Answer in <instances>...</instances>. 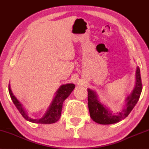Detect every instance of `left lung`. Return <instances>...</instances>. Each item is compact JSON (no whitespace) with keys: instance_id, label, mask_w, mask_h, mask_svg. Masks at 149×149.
<instances>
[{"instance_id":"1","label":"left lung","mask_w":149,"mask_h":149,"mask_svg":"<svg viewBox=\"0 0 149 149\" xmlns=\"http://www.w3.org/2000/svg\"><path fill=\"white\" fill-rule=\"evenodd\" d=\"M135 78V87L125 99V108L116 114L99 101V97L95 91L88 89V107L91 119L96 123L103 125L112 124L125 119L137 104L142 91V82L139 67H137Z\"/></svg>"}]
</instances>
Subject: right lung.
I'll return each instance as SVG.
<instances>
[{"instance_id":"1","label":"right lung","mask_w":149,"mask_h":149,"mask_svg":"<svg viewBox=\"0 0 149 149\" xmlns=\"http://www.w3.org/2000/svg\"><path fill=\"white\" fill-rule=\"evenodd\" d=\"M74 88L75 85L73 84H67L61 85L56 92V95L43 116L40 119H33L27 116L26 110L23 107V105L19 102V100L13 95L12 90L10 89V84L8 85V91L12 100L22 116L29 122L35 123H44V124L53 123L56 122L60 119L61 116L63 102L71 94Z\"/></svg>"}]
</instances>
